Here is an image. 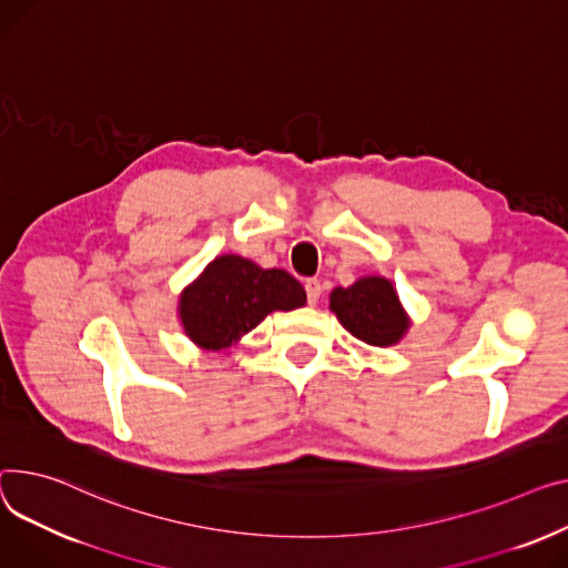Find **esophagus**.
Masks as SVG:
<instances>
[{"mask_svg": "<svg viewBox=\"0 0 568 568\" xmlns=\"http://www.w3.org/2000/svg\"><path fill=\"white\" fill-rule=\"evenodd\" d=\"M304 287H306V294H308V304H311V306H317L320 294H322L320 281H317V278H308V281L304 283Z\"/></svg>", "mask_w": 568, "mask_h": 568, "instance_id": "34e87169", "label": "esophagus"}]
</instances>
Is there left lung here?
Returning <instances> with one entry per match:
<instances>
[{
	"mask_svg": "<svg viewBox=\"0 0 568 568\" xmlns=\"http://www.w3.org/2000/svg\"><path fill=\"white\" fill-rule=\"evenodd\" d=\"M328 308L354 337L369 347H393L410 328L393 281L361 276L349 287H335Z\"/></svg>",
	"mask_w": 568,
	"mask_h": 568,
	"instance_id": "8db88e82",
	"label": "left lung"
}]
</instances>
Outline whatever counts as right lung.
I'll return each instance as SVG.
<instances>
[{"instance_id":"right-lung-1","label":"right lung","mask_w":568,"mask_h":568,"mask_svg":"<svg viewBox=\"0 0 568 568\" xmlns=\"http://www.w3.org/2000/svg\"><path fill=\"white\" fill-rule=\"evenodd\" d=\"M306 306V290L285 270H262L248 257L216 255L178 298L184 335L203 352H229L274 311Z\"/></svg>"}]
</instances>
